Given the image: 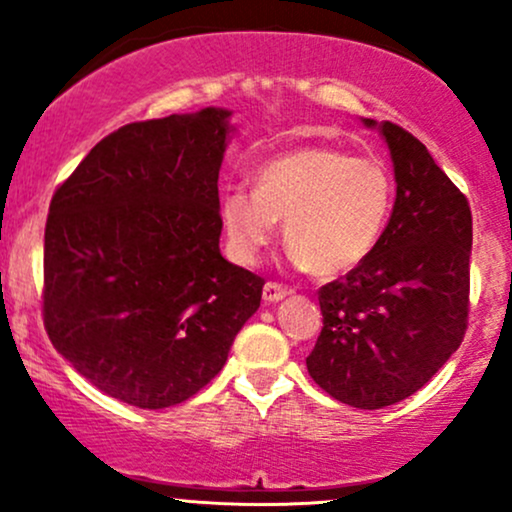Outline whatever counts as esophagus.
Here are the masks:
<instances>
[{
	"label": "esophagus",
	"mask_w": 512,
	"mask_h": 512,
	"mask_svg": "<svg viewBox=\"0 0 512 512\" xmlns=\"http://www.w3.org/2000/svg\"><path fill=\"white\" fill-rule=\"evenodd\" d=\"M289 293H291V289H286V286L276 284V281H267L262 289V298H264V303H279V301H284Z\"/></svg>",
	"instance_id": "obj_1"
}]
</instances>
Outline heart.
<instances>
[{
    "label": "heart",
    "instance_id": "obj_1",
    "mask_svg": "<svg viewBox=\"0 0 512 512\" xmlns=\"http://www.w3.org/2000/svg\"><path fill=\"white\" fill-rule=\"evenodd\" d=\"M385 163L334 146H303L255 168V190L226 192L221 226L231 257L255 264L279 221L291 260L320 276L361 267L383 238L392 214Z\"/></svg>",
    "mask_w": 512,
    "mask_h": 512
}]
</instances>
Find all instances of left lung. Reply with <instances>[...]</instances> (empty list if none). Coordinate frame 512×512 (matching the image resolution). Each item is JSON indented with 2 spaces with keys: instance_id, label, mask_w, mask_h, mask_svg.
I'll list each match as a JSON object with an SVG mask.
<instances>
[{
  "instance_id": "8db88e82",
  "label": "left lung",
  "mask_w": 512,
  "mask_h": 512,
  "mask_svg": "<svg viewBox=\"0 0 512 512\" xmlns=\"http://www.w3.org/2000/svg\"><path fill=\"white\" fill-rule=\"evenodd\" d=\"M361 122L390 149L395 204L373 255L320 289L322 332L305 366L339 402L383 409L421 390L462 344L472 211L419 139Z\"/></svg>"
}]
</instances>
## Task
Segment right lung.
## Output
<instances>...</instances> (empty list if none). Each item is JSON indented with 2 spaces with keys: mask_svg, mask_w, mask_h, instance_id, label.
I'll use <instances>...</instances> for the list:
<instances>
[{
  "mask_svg": "<svg viewBox=\"0 0 512 512\" xmlns=\"http://www.w3.org/2000/svg\"><path fill=\"white\" fill-rule=\"evenodd\" d=\"M231 115L125 125L50 202L45 330L76 373L132 407L197 395L260 308L264 281L219 248Z\"/></svg>",
  "mask_w": 512,
  "mask_h": 512,
  "instance_id": "1",
  "label": "right lung"
}]
</instances>
